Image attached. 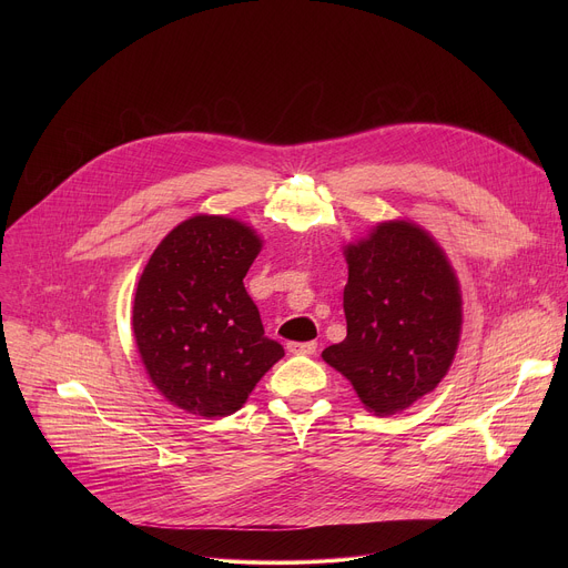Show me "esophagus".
<instances>
[{"instance_id": "34e87169", "label": "esophagus", "mask_w": 568, "mask_h": 568, "mask_svg": "<svg viewBox=\"0 0 568 568\" xmlns=\"http://www.w3.org/2000/svg\"><path fill=\"white\" fill-rule=\"evenodd\" d=\"M287 351L292 355H314L316 353V342H290Z\"/></svg>"}]
</instances>
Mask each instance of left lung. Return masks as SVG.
<instances>
[{"mask_svg":"<svg viewBox=\"0 0 568 568\" xmlns=\"http://www.w3.org/2000/svg\"><path fill=\"white\" fill-rule=\"evenodd\" d=\"M348 335L321 353L368 412L412 407L447 375L463 326L458 278L418 224L390 220L344 250Z\"/></svg>","mask_w":568,"mask_h":568,"instance_id":"1","label":"left lung"}]
</instances>
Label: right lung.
<instances>
[{"label":"right lung","instance_id":"obj_1","mask_svg":"<svg viewBox=\"0 0 568 568\" xmlns=\"http://www.w3.org/2000/svg\"><path fill=\"white\" fill-rule=\"evenodd\" d=\"M261 247L247 224L195 215L159 242L139 278L132 331L141 362L156 390L193 416L235 414L285 355L242 283Z\"/></svg>","mask_w":568,"mask_h":568}]
</instances>
